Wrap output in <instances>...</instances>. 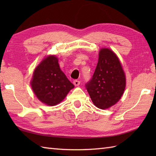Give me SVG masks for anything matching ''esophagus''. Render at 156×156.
I'll use <instances>...</instances> for the list:
<instances>
[{
  "label": "esophagus",
  "instance_id": "esophagus-1",
  "mask_svg": "<svg viewBox=\"0 0 156 156\" xmlns=\"http://www.w3.org/2000/svg\"><path fill=\"white\" fill-rule=\"evenodd\" d=\"M73 83H74V84L76 86V87H77V86L80 85V81L77 80H74V82H73Z\"/></svg>",
  "mask_w": 156,
  "mask_h": 156
}]
</instances>
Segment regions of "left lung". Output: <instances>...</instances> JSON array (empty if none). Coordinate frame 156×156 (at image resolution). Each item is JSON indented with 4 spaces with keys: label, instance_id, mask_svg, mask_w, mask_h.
<instances>
[{
    "label": "left lung",
    "instance_id": "left-lung-1",
    "mask_svg": "<svg viewBox=\"0 0 156 156\" xmlns=\"http://www.w3.org/2000/svg\"><path fill=\"white\" fill-rule=\"evenodd\" d=\"M125 86V75L117 55L110 49H101L94 74L85 85L93 104L101 109L112 107L120 100Z\"/></svg>",
    "mask_w": 156,
    "mask_h": 156
}]
</instances>
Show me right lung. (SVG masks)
I'll return each mask as SVG.
<instances>
[{
    "instance_id": "1",
    "label": "right lung",
    "mask_w": 156,
    "mask_h": 156,
    "mask_svg": "<svg viewBox=\"0 0 156 156\" xmlns=\"http://www.w3.org/2000/svg\"><path fill=\"white\" fill-rule=\"evenodd\" d=\"M31 85L39 100L49 106L59 103L74 87L61 70L55 55L48 56L37 66Z\"/></svg>"
}]
</instances>
